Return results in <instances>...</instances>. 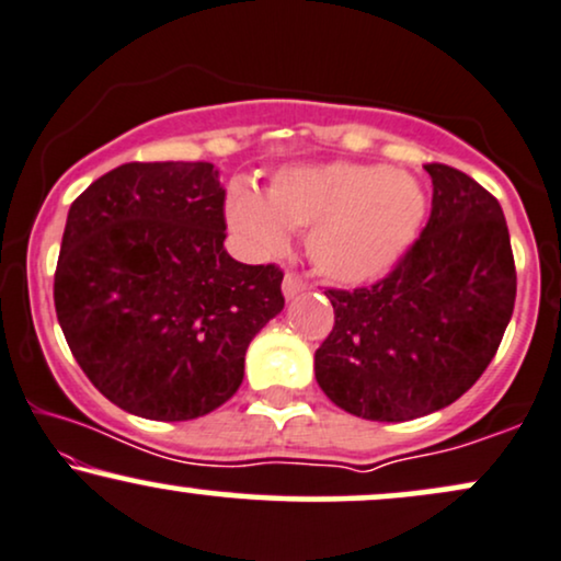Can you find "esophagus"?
<instances>
[{
	"instance_id": "34e87169",
	"label": "esophagus",
	"mask_w": 561,
	"mask_h": 561,
	"mask_svg": "<svg viewBox=\"0 0 561 561\" xmlns=\"http://www.w3.org/2000/svg\"><path fill=\"white\" fill-rule=\"evenodd\" d=\"M282 293H285L287 300H295L298 295L306 293V282H302L298 274H285V282H282Z\"/></svg>"
}]
</instances>
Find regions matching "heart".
<instances>
[{
  "instance_id": "1",
  "label": "heart",
  "mask_w": 561,
  "mask_h": 561,
  "mask_svg": "<svg viewBox=\"0 0 561 561\" xmlns=\"http://www.w3.org/2000/svg\"><path fill=\"white\" fill-rule=\"evenodd\" d=\"M423 214L426 195L413 174L347 161L287 167L266 198L242 182L227 195V221L248 251L279 253L289 229H308L313 266L342 285H366L391 272Z\"/></svg>"
}]
</instances>
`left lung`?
I'll return each instance as SVG.
<instances>
[{"label": "left lung", "instance_id": "obj_1", "mask_svg": "<svg viewBox=\"0 0 561 561\" xmlns=\"http://www.w3.org/2000/svg\"><path fill=\"white\" fill-rule=\"evenodd\" d=\"M426 172L434 201L413 248L376 285L327 289L334 329L316 350V381L366 421H413L460 400L496 355L515 308L499 201L455 167Z\"/></svg>", "mask_w": 561, "mask_h": 561}]
</instances>
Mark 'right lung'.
Returning <instances> with one entry per match:
<instances>
[{
	"instance_id": "add662e5",
	"label": "right lung",
	"mask_w": 561,
	"mask_h": 561,
	"mask_svg": "<svg viewBox=\"0 0 561 561\" xmlns=\"http://www.w3.org/2000/svg\"><path fill=\"white\" fill-rule=\"evenodd\" d=\"M208 161H130L72 201L54 308L78 366L148 421H193L240 389L245 350L285 308L282 268L225 251Z\"/></svg>"
}]
</instances>
